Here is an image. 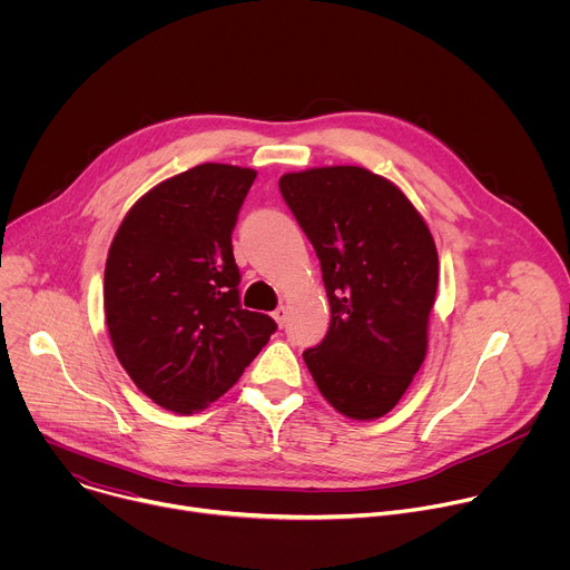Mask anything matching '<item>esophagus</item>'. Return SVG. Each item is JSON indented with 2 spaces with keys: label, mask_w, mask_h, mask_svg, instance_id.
Listing matches in <instances>:
<instances>
[{
  "label": "esophagus",
  "mask_w": 570,
  "mask_h": 570,
  "mask_svg": "<svg viewBox=\"0 0 570 570\" xmlns=\"http://www.w3.org/2000/svg\"><path fill=\"white\" fill-rule=\"evenodd\" d=\"M273 317H275V322L282 327V324L286 322V306H277V308L273 311Z\"/></svg>",
  "instance_id": "obj_1"
}]
</instances>
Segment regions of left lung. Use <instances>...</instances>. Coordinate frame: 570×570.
Segmentation results:
<instances>
[{"instance_id": "1", "label": "left lung", "mask_w": 570, "mask_h": 570, "mask_svg": "<svg viewBox=\"0 0 570 570\" xmlns=\"http://www.w3.org/2000/svg\"><path fill=\"white\" fill-rule=\"evenodd\" d=\"M279 191L315 248L332 306L330 332L304 363L338 413L383 417L426 358L440 277L433 234L396 185L363 167L286 174Z\"/></svg>"}]
</instances>
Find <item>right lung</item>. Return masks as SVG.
<instances>
[{
	"instance_id": "1",
	"label": "right lung",
	"mask_w": 570,
	"mask_h": 570,
	"mask_svg": "<svg viewBox=\"0 0 570 570\" xmlns=\"http://www.w3.org/2000/svg\"><path fill=\"white\" fill-rule=\"evenodd\" d=\"M257 171L198 165L144 194L106 262L104 306L132 383L180 415L225 394L277 324L240 306L232 229Z\"/></svg>"
}]
</instances>
